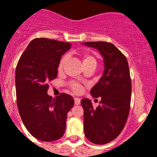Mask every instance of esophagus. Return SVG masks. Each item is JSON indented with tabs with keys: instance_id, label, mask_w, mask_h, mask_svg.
<instances>
[{
	"instance_id": "obj_1",
	"label": "esophagus",
	"mask_w": 157,
	"mask_h": 157,
	"mask_svg": "<svg viewBox=\"0 0 157 157\" xmlns=\"http://www.w3.org/2000/svg\"><path fill=\"white\" fill-rule=\"evenodd\" d=\"M74 103H75V105H78L80 104V100L78 99V98H74Z\"/></svg>"
}]
</instances>
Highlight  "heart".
<instances>
[{"mask_svg": "<svg viewBox=\"0 0 157 157\" xmlns=\"http://www.w3.org/2000/svg\"><path fill=\"white\" fill-rule=\"evenodd\" d=\"M67 61V56H64L61 58V61L59 63V65H58V71H61L64 69V65L66 64ZM83 66L89 65V64H96V60L94 56L91 55H89V54H85L83 56ZM71 87L72 89V90L75 93H79L82 91L83 88L80 86L79 83H71Z\"/></svg>", "mask_w": 157, "mask_h": 157, "instance_id": "1", "label": "heart"}]
</instances>
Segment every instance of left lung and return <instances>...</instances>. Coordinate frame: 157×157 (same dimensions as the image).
I'll use <instances>...</instances> for the list:
<instances>
[{
    "label": "left lung",
    "instance_id": "obj_1",
    "mask_svg": "<svg viewBox=\"0 0 157 157\" xmlns=\"http://www.w3.org/2000/svg\"><path fill=\"white\" fill-rule=\"evenodd\" d=\"M82 45L96 48L103 57V74L90 91L93 98H101L100 105L93 108L88 99H82L81 105L86 137L96 144H105L119 135L128 119L131 95L128 63L112 43L87 42Z\"/></svg>",
    "mask_w": 157,
    "mask_h": 157
}]
</instances>
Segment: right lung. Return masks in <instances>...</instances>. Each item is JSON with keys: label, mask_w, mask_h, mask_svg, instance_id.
Here are the masks:
<instances>
[{"label": "right lung", "mask_w": 157, "mask_h": 157, "mask_svg": "<svg viewBox=\"0 0 157 157\" xmlns=\"http://www.w3.org/2000/svg\"><path fill=\"white\" fill-rule=\"evenodd\" d=\"M71 48L69 42L37 38L30 42L17 63L19 113L28 131L42 141H54L64 135L67 112L74 104L68 94L52 99L47 93L48 83L57 77L61 55Z\"/></svg>", "instance_id": "obj_1"}]
</instances>
